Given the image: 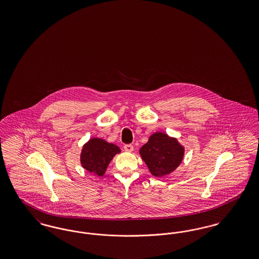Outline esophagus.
<instances>
[{"label": "esophagus", "mask_w": 259, "mask_h": 259, "mask_svg": "<svg viewBox=\"0 0 259 259\" xmlns=\"http://www.w3.org/2000/svg\"><path fill=\"white\" fill-rule=\"evenodd\" d=\"M124 149H125V151H127V152H132L133 149H134V147H133L132 145H125V146H124Z\"/></svg>", "instance_id": "obj_1"}]
</instances>
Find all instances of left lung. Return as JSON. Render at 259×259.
I'll use <instances>...</instances> for the list:
<instances>
[{"label":"left lung","instance_id":"8db88e82","mask_svg":"<svg viewBox=\"0 0 259 259\" xmlns=\"http://www.w3.org/2000/svg\"><path fill=\"white\" fill-rule=\"evenodd\" d=\"M140 154L149 172L155 177H163L179 167L184 159L185 148L176 138L156 132L140 148Z\"/></svg>","mask_w":259,"mask_h":259}]
</instances>
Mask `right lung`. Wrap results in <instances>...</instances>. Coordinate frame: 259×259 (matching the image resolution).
Returning a JSON list of instances; mask_svg holds the SVG:
<instances>
[{"mask_svg": "<svg viewBox=\"0 0 259 259\" xmlns=\"http://www.w3.org/2000/svg\"><path fill=\"white\" fill-rule=\"evenodd\" d=\"M120 152L117 146L103 139L92 138L82 147L80 153L81 166L88 172L103 176L111 159Z\"/></svg>", "mask_w": 259, "mask_h": 259, "instance_id": "right-lung-1", "label": "right lung"}]
</instances>
